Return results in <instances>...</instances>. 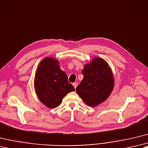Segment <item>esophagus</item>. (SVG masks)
<instances>
[{
  "label": "esophagus",
  "mask_w": 148,
  "mask_h": 148,
  "mask_svg": "<svg viewBox=\"0 0 148 148\" xmlns=\"http://www.w3.org/2000/svg\"><path fill=\"white\" fill-rule=\"evenodd\" d=\"M73 85L74 86V87L75 88V89L77 88V85H78V83L77 82H74V83L73 84Z\"/></svg>",
  "instance_id": "esophagus-1"
}]
</instances>
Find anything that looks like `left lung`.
<instances>
[{
	"mask_svg": "<svg viewBox=\"0 0 148 148\" xmlns=\"http://www.w3.org/2000/svg\"><path fill=\"white\" fill-rule=\"evenodd\" d=\"M82 74L83 79L76 91L85 103L94 107L105 101L114 86L113 74L107 62L96 57L90 64L85 65Z\"/></svg>",
	"mask_w": 148,
	"mask_h": 148,
	"instance_id": "left-lung-1",
	"label": "left lung"
}]
</instances>
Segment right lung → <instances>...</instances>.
<instances>
[{
    "label": "right lung",
    "mask_w": 148,
    "mask_h": 148,
    "mask_svg": "<svg viewBox=\"0 0 148 148\" xmlns=\"http://www.w3.org/2000/svg\"><path fill=\"white\" fill-rule=\"evenodd\" d=\"M35 88L40 101L50 108L57 107L65 96L75 90L58 61L52 57L45 58L38 67Z\"/></svg>",
    "instance_id": "right-lung-1"
}]
</instances>
